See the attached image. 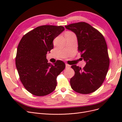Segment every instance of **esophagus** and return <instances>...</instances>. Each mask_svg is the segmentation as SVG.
<instances>
[{
    "mask_svg": "<svg viewBox=\"0 0 122 122\" xmlns=\"http://www.w3.org/2000/svg\"><path fill=\"white\" fill-rule=\"evenodd\" d=\"M70 65L67 64H66V68H70Z\"/></svg>",
    "mask_w": 122,
    "mask_h": 122,
    "instance_id": "1",
    "label": "esophagus"
}]
</instances>
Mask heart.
<instances>
[{
    "label": "heart",
    "instance_id": "obj_1",
    "mask_svg": "<svg viewBox=\"0 0 122 122\" xmlns=\"http://www.w3.org/2000/svg\"><path fill=\"white\" fill-rule=\"evenodd\" d=\"M72 34H74L71 31H67L65 34V35H72Z\"/></svg>",
    "mask_w": 122,
    "mask_h": 122
}]
</instances>
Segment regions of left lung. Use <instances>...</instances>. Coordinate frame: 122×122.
Wrapping results in <instances>:
<instances>
[{
	"mask_svg": "<svg viewBox=\"0 0 122 122\" xmlns=\"http://www.w3.org/2000/svg\"><path fill=\"white\" fill-rule=\"evenodd\" d=\"M65 27L76 35L78 51L86 62L83 69L76 65L71 66L75 75L70 79L71 86L80 94L93 93L101 86L109 68L105 40L98 30L84 22L66 25Z\"/></svg>",
	"mask_w": 122,
	"mask_h": 122,
	"instance_id": "obj_1",
	"label": "left lung"
}]
</instances>
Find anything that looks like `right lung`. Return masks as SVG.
Returning a JSON list of instances; mask_svg holds the SVG:
<instances>
[{
	"label": "right lung",
	"instance_id": "add662e5",
	"mask_svg": "<svg viewBox=\"0 0 122 122\" xmlns=\"http://www.w3.org/2000/svg\"><path fill=\"white\" fill-rule=\"evenodd\" d=\"M64 30L62 26H40L25 34L18 45L16 68L22 83L32 95L44 96L56 88L57 76L66 65L61 61L48 63L46 54L53 48V40Z\"/></svg>",
	"mask_w": 122,
	"mask_h": 122
}]
</instances>
